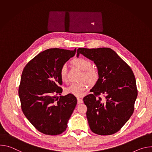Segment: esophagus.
Returning a JSON list of instances; mask_svg holds the SVG:
<instances>
[{"mask_svg": "<svg viewBox=\"0 0 152 152\" xmlns=\"http://www.w3.org/2000/svg\"><path fill=\"white\" fill-rule=\"evenodd\" d=\"M77 103H83L82 99H81L80 98H77Z\"/></svg>", "mask_w": 152, "mask_h": 152, "instance_id": "1", "label": "esophagus"}]
</instances>
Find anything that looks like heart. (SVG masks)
I'll list each match as a JSON object with an SVG mask.
<instances>
[{"mask_svg": "<svg viewBox=\"0 0 152 152\" xmlns=\"http://www.w3.org/2000/svg\"><path fill=\"white\" fill-rule=\"evenodd\" d=\"M75 66L83 70L82 79H85L89 84L95 83L99 79V73L98 70L92 67V62L85 58H76L72 61ZM59 75L61 80L66 82L67 80V66L63 64L59 70ZM86 89V83L84 81L72 83L66 89V93L77 97H80L83 94Z\"/></svg>", "mask_w": 152, "mask_h": 152, "instance_id": "1", "label": "heart"}]
</instances>
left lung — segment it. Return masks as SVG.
Segmentation results:
<instances>
[{"mask_svg":"<svg viewBox=\"0 0 152 152\" xmlns=\"http://www.w3.org/2000/svg\"><path fill=\"white\" fill-rule=\"evenodd\" d=\"M79 54L93 61L99 76L90 90L93 94L83 100L87 107L86 118L93 132L110 135L118 132L131 117L138 91L132 69L117 55L108 48H79ZM105 96L102 101L96 96Z\"/></svg>","mask_w":152,"mask_h":152,"instance_id":"1","label":"left lung"}]
</instances>
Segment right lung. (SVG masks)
Returning <instances> with one entry per match:
<instances>
[{"label":"right lung","instance_id":"1","mask_svg":"<svg viewBox=\"0 0 152 152\" xmlns=\"http://www.w3.org/2000/svg\"><path fill=\"white\" fill-rule=\"evenodd\" d=\"M76 51L47 49L29 61L21 74L18 89L21 110L31 123L44 134L56 135L66 131L77 104L72 94L56 96L62 92L60 68Z\"/></svg>","mask_w":152,"mask_h":152}]
</instances>
